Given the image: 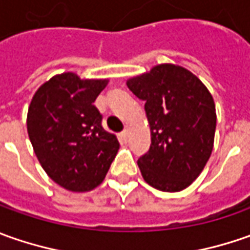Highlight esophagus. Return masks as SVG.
<instances>
[{
	"instance_id": "1",
	"label": "esophagus",
	"mask_w": 250,
	"mask_h": 250,
	"mask_svg": "<svg viewBox=\"0 0 250 250\" xmlns=\"http://www.w3.org/2000/svg\"><path fill=\"white\" fill-rule=\"evenodd\" d=\"M120 140L121 143H126L128 142V132L125 130V132H122V133H120Z\"/></svg>"
}]
</instances>
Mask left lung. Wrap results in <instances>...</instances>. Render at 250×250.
<instances>
[{
  "label": "left lung",
  "instance_id": "1",
  "mask_svg": "<svg viewBox=\"0 0 250 250\" xmlns=\"http://www.w3.org/2000/svg\"><path fill=\"white\" fill-rule=\"evenodd\" d=\"M145 101L151 145L138 160L142 177L163 192H179L196 179L211 156L216 105L196 75L174 63H160L126 81Z\"/></svg>",
  "mask_w": 250,
  "mask_h": 250
}]
</instances>
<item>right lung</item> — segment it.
Listing matches in <instances>:
<instances>
[{
  "instance_id": "obj_1",
  "label": "right lung",
  "mask_w": 250,
  "mask_h": 250,
  "mask_svg": "<svg viewBox=\"0 0 250 250\" xmlns=\"http://www.w3.org/2000/svg\"><path fill=\"white\" fill-rule=\"evenodd\" d=\"M107 84L108 79L63 72L43 83L30 101L26 124L34 154L47 175L68 190L99 187L120 149L93 104Z\"/></svg>"
}]
</instances>
